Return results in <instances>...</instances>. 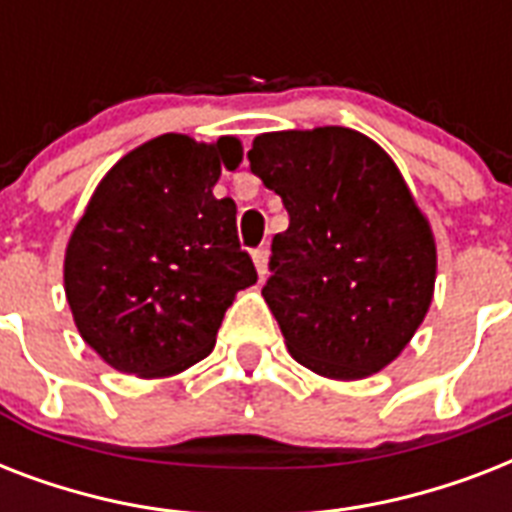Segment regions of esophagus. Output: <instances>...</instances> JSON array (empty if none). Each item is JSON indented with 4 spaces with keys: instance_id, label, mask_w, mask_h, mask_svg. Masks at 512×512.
I'll return each instance as SVG.
<instances>
[{
    "instance_id": "obj_1",
    "label": "esophagus",
    "mask_w": 512,
    "mask_h": 512,
    "mask_svg": "<svg viewBox=\"0 0 512 512\" xmlns=\"http://www.w3.org/2000/svg\"><path fill=\"white\" fill-rule=\"evenodd\" d=\"M252 260H255V268H257V276H260V281L265 279V273H268V249L260 247L252 252Z\"/></svg>"
}]
</instances>
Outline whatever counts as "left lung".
<instances>
[{
  "label": "left lung",
  "mask_w": 512,
  "mask_h": 512,
  "mask_svg": "<svg viewBox=\"0 0 512 512\" xmlns=\"http://www.w3.org/2000/svg\"><path fill=\"white\" fill-rule=\"evenodd\" d=\"M247 156L289 212L263 287L289 356L329 380L385 369L436 289V236L396 162L348 127L263 132Z\"/></svg>",
  "instance_id": "left-lung-1"
}]
</instances>
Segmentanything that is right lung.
Listing matches in <instances>:
<instances>
[{
    "mask_svg": "<svg viewBox=\"0 0 512 512\" xmlns=\"http://www.w3.org/2000/svg\"><path fill=\"white\" fill-rule=\"evenodd\" d=\"M241 140L167 132L106 172L71 231L63 287L82 340L116 372L172 377L215 348L217 329L257 271L236 236V204L217 199Z\"/></svg>",
    "mask_w": 512,
    "mask_h": 512,
    "instance_id": "obj_1",
    "label": "right lung"
}]
</instances>
